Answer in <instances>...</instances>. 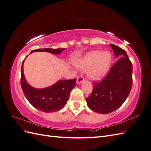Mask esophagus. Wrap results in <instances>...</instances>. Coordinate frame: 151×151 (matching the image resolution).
Here are the masks:
<instances>
[{
    "label": "esophagus",
    "instance_id": "1",
    "mask_svg": "<svg viewBox=\"0 0 151 151\" xmlns=\"http://www.w3.org/2000/svg\"><path fill=\"white\" fill-rule=\"evenodd\" d=\"M84 81V79L83 78V77L82 76H79L77 78V84H81L82 83H83V82Z\"/></svg>",
    "mask_w": 151,
    "mask_h": 151
}]
</instances>
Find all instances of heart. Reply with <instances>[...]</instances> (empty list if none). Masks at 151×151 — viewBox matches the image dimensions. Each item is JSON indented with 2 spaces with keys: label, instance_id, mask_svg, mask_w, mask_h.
<instances>
[{
  "label": "heart",
  "instance_id": "1",
  "mask_svg": "<svg viewBox=\"0 0 151 151\" xmlns=\"http://www.w3.org/2000/svg\"><path fill=\"white\" fill-rule=\"evenodd\" d=\"M111 63V55L108 52L92 51L74 61L81 70H87V76L93 81L103 79L107 74Z\"/></svg>",
  "mask_w": 151,
  "mask_h": 151
}]
</instances>
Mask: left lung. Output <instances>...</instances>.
Listing matches in <instances>:
<instances>
[{"mask_svg": "<svg viewBox=\"0 0 151 151\" xmlns=\"http://www.w3.org/2000/svg\"><path fill=\"white\" fill-rule=\"evenodd\" d=\"M118 60L107 76L100 83H94L93 92L86 102L93 111L107 114L120 108L129 96L132 86V63L126 52L115 45L109 44Z\"/></svg>", "mask_w": 151, "mask_h": 151, "instance_id": "obj_1", "label": "left lung"}]
</instances>
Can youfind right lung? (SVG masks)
Returning a JSON list of instances; mask_svg holds the SVG:
<instances>
[{
    "instance_id": "1",
    "label": "right lung",
    "mask_w": 151,
    "mask_h": 151,
    "mask_svg": "<svg viewBox=\"0 0 151 151\" xmlns=\"http://www.w3.org/2000/svg\"><path fill=\"white\" fill-rule=\"evenodd\" d=\"M64 50L65 48H43L32 50L30 53L46 52L59 55ZM25 59L22 63L21 85L23 93L30 104L36 109L46 113L57 111L64 107L69 98L70 91L76 85V79L59 80L54 84L42 89L33 88L27 82L24 74L23 65Z\"/></svg>"
}]
</instances>
